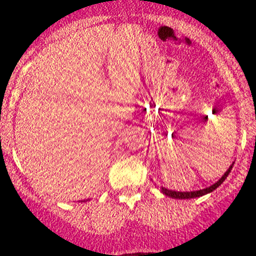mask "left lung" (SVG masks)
I'll use <instances>...</instances> for the list:
<instances>
[{
  "label": "left lung",
  "instance_id": "8db88e82",
  "mask_svg": "<svg viewBox=\"0 0 256 256\" xmlns=\"http://www.w3.org/2000/svg\"><path fill=\"white\" fill-rule=\"evenodd\" d=\"M232 166H234V164L230 165V168L227 169V172H226L223 176L220 177V180H216L214 184H212L210 187H206V188H202V190H198V191H186V192H180V191H172V190H168L165 188V187H162L160 188V191L164 194V195H166L168 198H200V196H204L206 195V194H210V192H212L214 190L218 188L219 186H220L222 183L224 182L226 178L228 177V174L230 173V169H232Z\"/></svg>",
  "mask_w": 256,
  "mask_h": 256
}]
</instances>
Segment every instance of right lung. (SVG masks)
I'll list each match as a JSON object with an SVG mask.
<instances>
[{
    "label": "right lung",
    "mask_w": 256,
    "mask_h": 256,
    "mask_svg": "<svg viewBox=\"0 0 256 256\" xmlns=\"http://www.w3.org/2000/svg\"><path fill=\"white\" fill-rule=\"evenodd\" d=\"M83 201H84V200H83Z\"/></svg>",
    "instance_id": "1"
}]
</instances>
